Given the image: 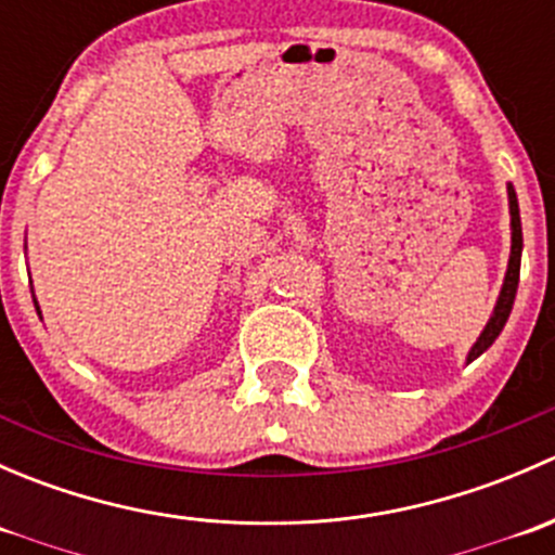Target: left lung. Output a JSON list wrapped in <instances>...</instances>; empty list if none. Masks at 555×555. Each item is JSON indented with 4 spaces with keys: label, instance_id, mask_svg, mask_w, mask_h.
Masks as SVG:
<instances>
[{
    "label": "left lung",
    "instance_id": "8db88e82",
    "mask_svg": "<svg viewBox=\"0 0 555 555\" xmlns=\"http://www.w3.org/2000/svg\"><path fill=\"white\" fill-rule=\"evenodd\" d=\"M507 198H511V228H513V246H511V262H507V273H505V284H502L500 300H496L494 313H491L489 324L483 327L480 338L475 340V346L469 349L467 362H473L475 357L483 354L491 344L496 340V335L502 333L505 327L507 317L513 311V300H516V289H518V276H520V249H524V233H520V215H518V198L513 184H507Z\"/></svg>",
    "mask_w": 555,
    "mask_h": 555
}]
</instances>
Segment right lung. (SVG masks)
Listing matches in <instances>:
<instances>
[{"mask_svg": "<svg viewBox=\"0 0 555 555\" xmlns=\"http://www.w3.org/2000/svg\"><path fill=\"white\" fill-rule=\"evenodd\" d=\"M35 304H37V300H35ZM37 311H39V306H37Z\"/></svg>", "mask_w": 555, "mask_h": 555, "instance_id": "add662e5", "label": "right lung"}]
</instances>
